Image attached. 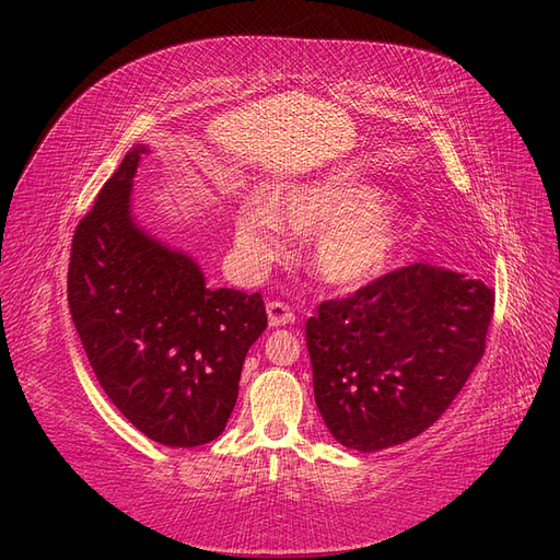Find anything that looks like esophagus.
Segmentation results:
<instances>
[{
    "instance_id": "esophagus-1",
    "label": "esophagus",
    "mask_w": 560,
    "mask_h": 560,
    "mask_svg": "<svg viewBox=\"0 0 560 560\" xmlns=\"http://www.w3.org/2000/svg\"><path fill=\"white\" fill-rule=\"evenodd\" d=\"M266 311H268V325L270 327H284V325H294V322H296L294 311L282 301H270Z\"/></svg>"
}]
</instances>
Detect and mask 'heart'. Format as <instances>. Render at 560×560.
Masks as SVG:
<instances>
[{
  "instance_id": "obj_1",
  "label": "heart",
  "mask_w": 560,
  "mask_h": 560,
  "mask_svg": "<svg viewBox=\"0 0 560 560\" xmlns=\"http://www.w3.org/2000/svg\"><path fill=\"white\" fill-rule=\"evenodd\" d=\"M284 224L299 233H319L313 264L322 280L360 287L393 261L401 243L399 212L381 202L371 186L350 179H319L249 198L235 208L233 231L243 257L266 264L284 249Z\"/></svg>"
}]
</instances>
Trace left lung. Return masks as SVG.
Returning a JSON list of instances; mask_svg holds the SVG:
<instances>
[{
    "mask_svg": "<svg viewBox=\"0 0 560 560\" xmlns=\"http://www.w3.org/2000/svg\"><path fill=\"white\" fill-rule=\"evenodd\" d=\"M495 292L430 264L393 270L306 322L315 404L338 444L374 453L442 418L483 358Z\"/></svg>",
    "mask_w": 560,
    "mask_h": 560,
    "instance_id": "8db88e82",
    "label": "left lung"
}]
</instances>
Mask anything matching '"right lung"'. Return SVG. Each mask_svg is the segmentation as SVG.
I'll use <instances>...</instances> for the list:
<instances>
[{
  "mask_svg": "<svg viewBox=\"0 0 560 560\" xmlns=\"http://www.w3.org/2000/svg\"><path fill=\"white\" fill-rule=\"evenodd\" d=\"M135 147L105 182L74 238L67 301L83 350L135 428L173 448L224 432L249 346L268 317L259 292L210 290L198 264L130 214Z\"/></svg>",
  "mask_w": 560,
  "mask_h": 560,
  "instance_id": "obj_1",
  "label": "right lung"
}]
</instances>
